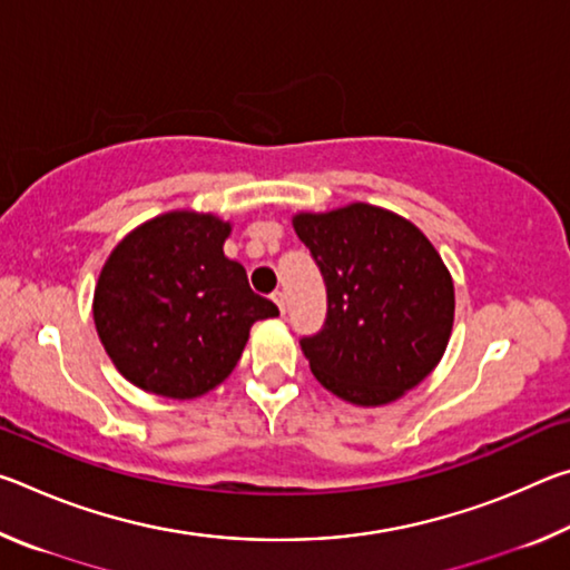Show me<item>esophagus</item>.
<instances>
[{
    "instance_id": "1",
    "label": "esophagus",
    "mask_w": 570,
    "mask_h": 570,
    "mask_svg": "<svg viewBox=\"0 0 570 570\" xmlns=\"http://www.w3.org/2000/svg\"><path fill=\"white\" fill-rule=\"evenodd\" d=\"M272 298H274V302H276V306H278V312H286V296H284V292H274L272 294Z\"/></svg>"
}]
</instances>
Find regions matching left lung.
<instances>
[{
	"mask_svg": "<svg viewBox=\"0 0 570 570\" xmlns=\"http://www.w3.org/2000/svg\"><path fill=\"white\" fill-rule=\"evenodd\" d=\"M320 266L326 320L302 336L314 377L354 404H387L420 384L445 352L455 292L420 228L390 210L352 204L294 218Z\"/></svg>",
	"mask_w": 570,
	"mask_h": 570,
	"instance_id": "obj_1",
	"label": "left lung"
}]
</instances>
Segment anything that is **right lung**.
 Returning <instances> with one entry per match:
<instances>
[{"mask_svg": "<svg viewBox=\"0 0 570 570\" xmlns=\"http://www.w3.org/2000/svg\"><path fill=\"white\" fill-rule=\"evenodd\" d=\"M228 234L216 216L178 210L135 228L110 254L95 288V326L135 387L200 397L234 372L250 324L278 314L224 256Z\"/></svg>", "mask_w": 570, "mask_h": 570, "instance_id": "add662e5", "label": "right lung"}]
</instances>
